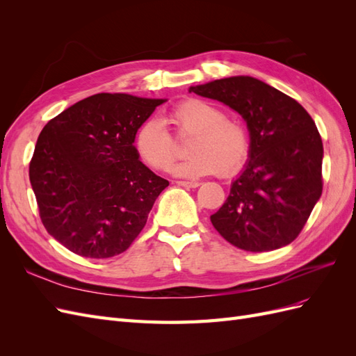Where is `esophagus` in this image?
<instances>
[{
	"label": "esophagus",
	"mask_w": 356,
	"mask_h": 356,
	"mask_svg": "<svg viewBox=\"0 0 356 356\" xmlns=\"http://www.w3.org/2000/svg\"><path fill=\"white\" fill-rule=\"evenodd\" d=\"M177 184L181 187H187V188H196L200 186V182L196 181H177Z\"/></svg>",
	"instance_id": "obj_1"
}]
</instances>
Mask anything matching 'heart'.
I'll use <instances>...</instances> for the list:
<instances>
[{
  "mask_svg": "<svg viewBox=\"0 0 356 356\" xmlns=\"http://www.w3.org/2000/svg\"><path fill=\"white\" fill-rule=\"evenodd\" d=\"M178 134H191L187 143L188 157L172 168L179 177L197 178L220 172L232 175L250 154V136L245 126L207 101L188 98L169 113ZM135 148L145 163L156 170H166L175 159L174 136L160 118H147L135 134Z\"/></svg>",
  "mask_w": 356,
  "mask_h": 356,
  "instance_id": "heart-1",
  "label": "heart"
}]
</instances>
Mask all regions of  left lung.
Returning <instances> with one entry per match:
<instances>
[{"instance_id": "1", "label": "left lung", "mask_w": 356, "mask_h": 356, "mask_svg": "<svg viewBox=\"0 0 356 356\" xmlns=\"http://www.w3.org/2000/svg\"><path fill=\"white\" fill-rule=\"evenodd\" d=\"M188 92L239 113L250 131V160L211 222L232 245L273 251L303 230L322 195L324 147L309 113L261 80L236 75Z\"/></svg>"}]
</instances>
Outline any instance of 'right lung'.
Returning <instances> with one entry per match:
<instances>
[{
	"instance_id": "right-lung-1",
	"label": "right lung",
	"mask_w": 356,
	"mask_h": 356,
	"mask_svg": "<svg viewBox=\"0 0 356 356\" xmlns=\"http://www.w3.org/2000/svg\"><path fill=\"white\" fill-rule=\"evenodd\" d=\"M165 101L98 93L41 131L29 181L46 230L71 252L110 258L144 229L169 181L139 160L135 134Z\"/></svg>"
}]
</instances>
